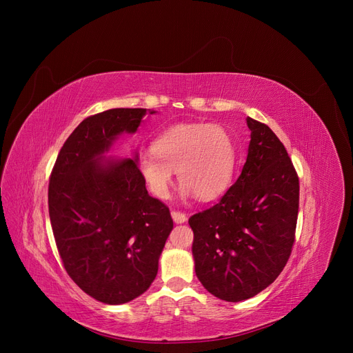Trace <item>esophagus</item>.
Returning a JSON list of instances; mask_svg holds the SVG:
<instances>
[{"mask_svg":"<svg viewBox=\"0 0 353 353\" xmlns=\"http://www.w3.org/2000/svg\"><path fill=\"white\" fill-rule=\"evenodd\" d=\"M172 217H173V220H174V223H184V221L188 220L186 213L179 212V210H173V212H172Z\"/></svg>","mask_w":353,"mask_h":353,"instance_id":"1","label":"esophagus"}]
</instances>
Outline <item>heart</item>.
<instances>
[{
  "label": "heart",
  "instance_id": "1",
  "mask_svg": "<svg viewBox=\"0 0 353 353\" xmlns=\"http://www.w3.org/2000/svg\"><path fill=\"white\" fill-rule=\"evenodd\" d=\"M234 144L226 130L209 123H184L167 128L153 148L137 157L139 172L157 197L169 196L174 170L184 192L212 200L229 186L234 169Z\"/></svg>",
  "mask_w": 353,
  "mask_h": 353
}]
</instances>
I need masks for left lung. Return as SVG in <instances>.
Instances as JSON below:
<instances>
[{
  "instance_id": "left-lung-1",
  "label": "left lung",
  "mask_w": 353,
  "mask_h": 353,
  "mask_svg": "<svg viewBox=\"0 0 353 353\" xmlns=\"http://www.w3.org/2000/svg\"><path fill=\"white\" fill-rule=\"evenodd\" d=\"M250 143L242 174L214 206L189 219L201 285L240 302L266 289L286 266L299 212V177L283 143L248 117Z\"/></svg>"
}]
</instances>
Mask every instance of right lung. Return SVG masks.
I'll return each mask as SVG.
<instances>
[{"instance_id":"right-lung-1","label":"right lung","mask_w":353,"mask_h":353,"mask_svg":"<svg viewBox=\"0 0 353 353\" xmlns=\"http://www.w3.org/2000/svg\"><path fill=\"white\" fill-rule=\"evenodd\" d=\"M145 113L111 108L84 119L50 176L48 213L64 269L107 305L127 303L150 288L173 229L169 208L147 193L137 156L103 161L116 137L134 133Z\"/></svg>"}]
</instances>
